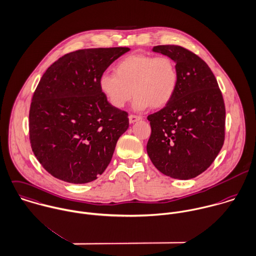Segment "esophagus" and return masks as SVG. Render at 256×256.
I'll return each instance as SVG.
<instances>
[{"mask_svg":"<svg viewBox=\"0 0 256 256\" xmlns=\"http://www.w3.org/2000/svg\"><path fill=\"white\" fill-rule=\"evenodd\" d=\"M141 119H142L141 116H137V115H133V114L129 115V122L130 123H135V122H137V121H139Z\"/></svg>","mask_w":256,"mask_h":256,"instance_id":"1","label":"esophagus"}]
</instances>
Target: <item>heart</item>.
<instances>
[{
	"label": "heart",
	"instance_id": "b5f03b06",
	"mask_svg": "<svg viewBox=\"0 0 256 256\" xmlns=\"http://www.w3.org/2000/svg\"><path fill=\"white\" fill-rule=\"evenodd\" d=\"M114 74H104L99 86L109 103L123 108L133 94L135 109L150 105L154 109L165 107L172 99L178 82L174 62L168 56L131 54L119 60L113 68Z\"/></svg>",
	"mask_w": 256,
	"mask_h": 256
}]
</instances>
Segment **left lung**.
<instances>
[{
	"mask_svg": "<svg viewBox=\"0 0 256 256\" xmlns=\"http://www.w3.org/2000/svg\"><path fill=\"white\" fill-rule=\"evenodd\" d=\"M153 52L174 62L178 82L170 102L148 116L152 133L147 153L164 174L190 180L206 170L222 148V94L208 66L194 52L170 44Z\"/></svg>",
	"mask_w": 256,
	"mask_h": 256,
	"instance_id": "left-lung-1",
	"label": "left lung"
}]
</instances>
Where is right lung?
<instances>
[{
  "label": "right lung",
  "instance_id": "1",
  "mask_svg": "<svg viewBox=\"0 0 256 256\" xmlns=\"http://www.w3.org/2000/svg\"><path fill=\"white\" fill-rule=\"evenodd\" d=\"M128 48H87L54 62L36 87L30 109L32 152L52 176L86 184L109 165L128 113L113 107L99 80Z\"/></svg>",
  "mask_w": 256,
  "mask_h": 256
}]
</instances>
